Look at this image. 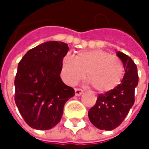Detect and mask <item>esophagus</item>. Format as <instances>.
Listing matches in <instances>:
<instances>
[{
  "instance_id": "34e87169",
  "label": "esophagus",
  "mask_w": 149,
  "mask_h": 149,
  "mask_svg": "<svg viewBox=\"0 0 149 149\" xmlns=\"http://www.w3.org/2000/svg\"><path fill=\"white\" fill-rule=\"evenodd\" d=\"M82 93H83V90L82 89H79V88H76L75 89V95L76 96H80Z\"/></svg>"
}]
</instances>
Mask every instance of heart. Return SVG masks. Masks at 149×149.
Masks as SVG:
<instances>
[{"label": "heart", "mask_w": 149, "mask_h": 149, "mask_svg": "<svg viewBox=\"0 0 149 149\" xmlns=\"http://www.w3.org/2000/svg\"><path fill=\"white\" fill-rule=\"evenodd\" d=\"M86 72L89 84L100 93L115 89L123 80L124 65L120 58L104 50L79 52L75 58L65 56L62 59L60 76L68 85L80 81Z\"/></svg>", "instance_id": "heart-1"}]
</instances>
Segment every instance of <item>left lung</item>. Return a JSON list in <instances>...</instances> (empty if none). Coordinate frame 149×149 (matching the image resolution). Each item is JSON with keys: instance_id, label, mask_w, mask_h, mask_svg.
Here are the masks:
<instances>
[{"instance_id": "1", "label": "left lung", "mask_w": 149, "mask_h": 149, "mask_svg": "<svg viewBox=\"0 0 149 149\" xmlns=\"http://www.w3.org/2000/svg\"><path fill=\"white\" fill-rule=\"evenodd\" d=\"M124 65L125 74L120 84L110 91L99 94L96 104L89 110L91 123L99 130L117 128L129 114L134 103V90L138 84L137 67L128 55L117 52Z\"/></svg>"}]
</instances>
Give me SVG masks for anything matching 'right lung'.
Segmentation results:
<instances>
[{
  "mask_svg": "<svg viewBox=\"0 0 149 149\" xmlns=\"http://www.w3.org/2000/svg\"><path fill=\"white\" fill-rule=\"evenodd\" d=\"M69 50L64 42L48 41L29 50L18 65L15 101L25 122L46 130L61 120L64 105L74 89L60 77L61 62Z\"/></svg>",
  "mask_w": 149,
  "mask_h": 149,
  "instance_id": "add662e5",
  "label": "right lung"
}]
</instances>
